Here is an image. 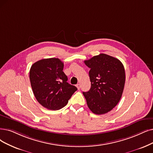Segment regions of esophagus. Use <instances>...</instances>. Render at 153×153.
I'll use <instances>...</instances> for the list:
<instances>
[{"mask_svg": "<svg viewBox=\"0 0 153 153\" xmlns=\"http://www.w3.org/2000/svg\"><path fill=\"white\" fill-rule=\"evenodd\" d=\"M76 87H77V88H78V89H80V87H81V85H80V83L77 84V85H76Z\"/></svg>", "mask_w": 153, "mask_h": 153, "instance_id": "obj_1", "label": "esophagus"}]
</instances>
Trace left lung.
<instances>
[{
	"mask_svg": "<svg viewBox=\"0 0 153 153\" xmlns=\"http://www.w3.org/2000/svg\"><path fill=\"white\" fill-rule=\"evenodd\" d=\"M85 64L90 68L91 88L83 94L90 111L97 115L110 112L117 105L123 93L126 74L120 60L101 53Z\"/></svg>",
	"mask_w": 153,
	"mask_h": 153,
	"instance_id": "obj_1",
	"label": "left lung"
}]
</instances>
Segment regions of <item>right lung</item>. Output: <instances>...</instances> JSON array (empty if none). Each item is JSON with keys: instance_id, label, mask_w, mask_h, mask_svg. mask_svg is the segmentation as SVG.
I'll return each mask as SVG.
<instances>
[{"instance_id": "right-lung-1", "label": "right lung", "mask_w": 153, "mask_h": 153, "mask_svg": "<svg viewBox=\"0 0 153 153\" xmlns=\"http://www.w3.org/2000/svg\"><path fill=\"white\" fill-rule=\"evenodd\" d=\"M63 63L58 58L42 59L30 67L29 79L36 100L44 107L59 110L68 103L77 90L67 82Z\"/></svg>"}]
</instances>
